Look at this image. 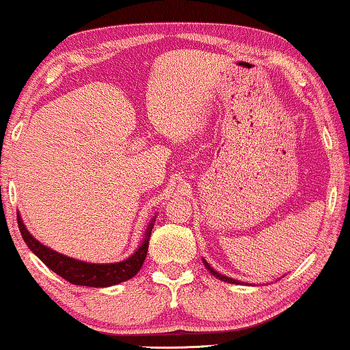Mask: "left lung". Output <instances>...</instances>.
I'll use <instances>...</instances> for the list:
<instances>
[{"label": "left lung", "mask_w": 350, "mask_h": 350, "mask_svg": "<svg viewBox=\"0 0 350 350\" xmlns=\"http://www.w3.org/2000/svg\"><path fill=\"white\" fill-rule=\"evenodd\" d=\"M204 264H206V269H207L208 271H211V273H212V275H214V276H217V278H219V280H221V281H226V283H238V281H236V280H233V278H228V276H225V275H221V273H217V271H215L214 269H212V267H211V265H208L206 260H204Z\"/></svg>", "instance_id": "left-lung-1"}]
</instances>
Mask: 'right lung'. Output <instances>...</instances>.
I'll use <instances>...</instances> for the list:
<instances>
[{
	"mask_svg": "<svg viewBox=\"0 0 350 350\" xmlns=\"http://www.w3.org/2000/svg\"><path fill=\"white\" fill-rule=\"evenodd\" d=\"M17 225H19L21 234L24 238L27 246L30 251L35 254L44 265L49 267L54 273L69 281L72 284L80 286H92V288H106V286L119 284L122 281H126L138 273L139 269L143 267L144 258L148 254L149 246V236H151L152 225H149L146 231V238L138 251L133 256L126 258L124 262H117V264H86V262L75 260L67 256H62L53 249L43 246L31 236L22 224V219L17 215Z\"/></svg>",
	"mask_w": 350,
	"mask_h": 350,
	"instance_id": "1",
	"label": "right lung"
}]
</instances>
